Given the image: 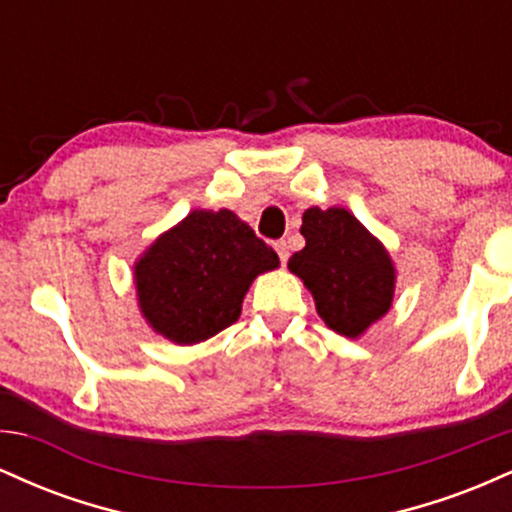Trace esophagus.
I'll list each match as a JSON object with an SVG mask.
<instances>
[{
  "mask_svg": "<svg viewBox=\"0 0 512 512\" xmlns=\"http://www.w3.org/2000/svg\"><path fill=\"white\" fill-rule=\"evenodd\" d=\"M274 248H276V255H279L281 264L289 262V243H286V240H276Z\"/></svg>",
  "mask_w": 512,
  "mask_h": 512,
  "instance_id": "esophagus-1",
  "label": "esophagus"
}]
</instances>
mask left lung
Returning a JSON list of instances; mask_svg holds the SVG:
<instances>
[{
	"label": "left lung",
	"mask_w": 512,
	"mask_h": 512,
	"mask_svg": "<svg viewBox=\"0 0 512 512\" xmlns=\"http://www.w3.org/2000/svg\"><path fill=\"white\" fill-rule=\"evenodd\" d=\"M305 248L289 269L313 293L317 315L344 337H361L380 320L395 296V267L378 238L342 207L303 214Z\"/></svg>",
	"instance_id": "obj_1"
}]
</instances>
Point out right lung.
I'll list each match as a JSON object with an SVG mask.
<instances>
[{
  "instance_id": "obj_1",
  "label": "right lung",
  "mask_w": 512,
  "mask_h": 512,
  "mask_svg": "<svg viewBox=\"0 0 512 512\" xmlns=\"http://www.w3.org/2000/svg\"><path fill=\"white\" fill-rule=\"evenodd\" d=\"M279 257L233 211L195 209L134 264L142 315L175 344H199L240 317L257 274Z\"/></svg>"
}]
</instances>
